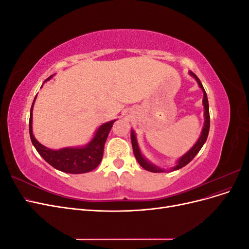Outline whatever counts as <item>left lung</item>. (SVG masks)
Returning <instances> with one entry per match:
<instances>
[{"mask_svg":"<svg viewBox=\"0 0 249 249\" xmlns=\"http://www.w3.org/2000/svg\"><path fill=\"white\" fill-rule=\"evenodd\" d=\"M189 73L191 74V76L197 81L199 87L202 89V92H203V100H202V104H203V107H205V125H203V129H202V132H201V135L199 139L197 140V142L195 143L194 146L188 152L187 154H185L178 161L177 165L175 167L172 168V170H178L179 168H182L184 166H186V165L188 163H190L193 158L197 155V153L200 150V148L202 147V145L205 144V142L207 141V138H208V135H209V130H210V113H209V103H208V96H207V93H206V90L205 88H203L202 84L200 80L197 78V76L195 73H193L192 71H189ZM131 140H132V146H133V152H134V155H135V158H136V160L138 161V163L140 164V166L144 168L145 170L147 171H150V172H162V171H165L163 170L162 168H159L158 166H155V165H153L152 163H149L147 160H145L144 158H143V156L141 155L140 150H139V147H138V143H137V140H136V135H135L134 131H132L131 133Z\"/></svg>","mask_w":249,"mask_h":249,"instance_id":"left-lung-1","label":"left lung"}]
</instances>
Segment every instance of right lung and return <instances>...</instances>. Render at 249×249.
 <instances>
[{"label":"right lung","mask_w":249,"mask_h":249,"mask_svg":"<svg viewBox=\"0 0 249 249\" xmlns=\"http://www.w3.org/2000/svg\"><path fill=\"white\" fill-rule=\"evenodd\" d=\"M51 77H49L47 80L51 79ZM34 101L31 107V113H30L29 120L30 138H31V141L36 150L43 159L54 168L66 173H73V175L86 173L99 166V164L103 159L105 142L107 140L109 132L115 120H112V122L102 124L99 127V130L96 131L93 139L84 147H65L59 150H53L40 144L33 136L32 109Z\"/></svg>","instance_id":"add662e5"}]
</instances>
